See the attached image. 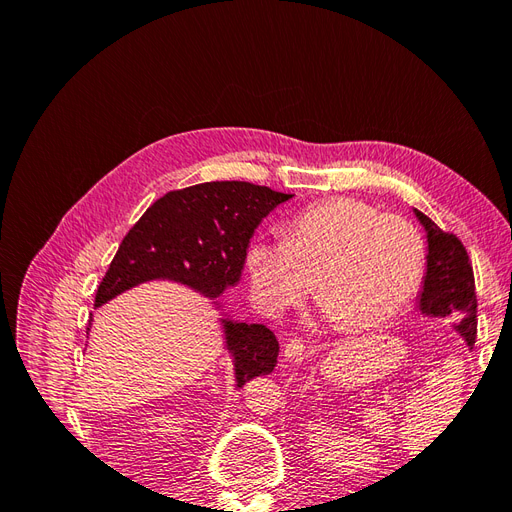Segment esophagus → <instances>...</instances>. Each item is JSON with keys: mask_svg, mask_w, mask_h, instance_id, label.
Masks as SVG:
<instances>
[{"mask_svg": "<svg viewBox=\"0 0 512 512\" xmlns=\"http://www.w3.org/2000/svg\"><path fill=\"white\" fill-rule=\"evenodd\" d=\"M303 342H301V339H290V342L284 346V356H286V359H299V356L303 354Z\"/></svg>", "mask_w": 512, "mask_h": 512, "instance_id": "1", "label": "esophagus"}]
</instances>
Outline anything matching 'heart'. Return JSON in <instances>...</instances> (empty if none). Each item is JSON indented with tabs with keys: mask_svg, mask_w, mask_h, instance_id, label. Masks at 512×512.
<instances>
[{
	"mask_svg": "<svg viewBox=\"0 0 512 512\" xmlns=\"http://www.w3.org/2000/svg\"><path fill=\"white\" fill-rule=\"evenodd\" d=\"M286 235H256L247 269L258 303L280 316L303 301L316 280L327 316L350 333L397 316L421 288L425 239L410 220L361 198L333 196L294 213Z\"/></svg>",
	"mask_w": 512,
	"mask_h": 512,
	"instance_id": "b5f03b06",
	"label": "heart"
}]
</instances>
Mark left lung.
<instances>
[{"mask_svg": "<svg viewBox=\"0 0 512 512\" xmlns=\"http://www.w3.org/2000/svg\"><path fill=\"white\" fill-rule=\"evenodd\" d=\"M416 218L427 230V275L421 294L423 314L453 318L455 329L466 337L468 346L476 342L474 271L466 247L453 232L442 230L425 213L416 209Z\"/></svg>", "mask_w": 512, "mask_h": 512, "instance_id": "obj_1", "label": "left lung"}]
</instances>
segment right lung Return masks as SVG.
<instances>
[{
  "label": "right lung",
  "instance_id": "add662e5",
  "mask_svg": "<svg viewBox=\"0 0 512 512\" xmlns=\"http://www.w3.org/2000/svg\"><path fill=\"white\" fill-rule=\"evenodd\" d=\"M288 198L292 194L247 181H207L170 190L123 237L94 305L156 277L218 297L226 286L237 284L260 220ZM224 327L235 354L237 386L271 374L280 346L265 324L226 320Z\"/></svg>",
  "mask_w": 512,
  "mask_h": 512
}]
</instances>
